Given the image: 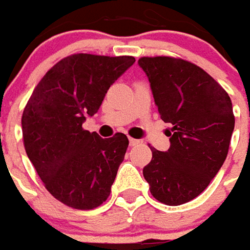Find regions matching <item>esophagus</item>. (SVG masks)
I'll return each instance as SVG.
<instances>
[{
  "label": "esophagus",
  "instance_id": "obj_1",
  "mask_svg": "<svg viewBox=\"0 0 250 250\" xmlns=\"http://www.w3.org/2000/svg\"><path fill=\"white\" fill-rule=\"evenodd\" d=\"M128 142H130V146H136V145H139V143H141V141L134 139V138H130V139H128Z\"/></svg>",
  "mask_w": 250,
  "mask_h": 250
}]
</instances>
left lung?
<instances>
[{"mask_svg":"<svg viewBox=\"0 0 250 250\" xmlns=\"http://www.w3.org/2000/svg\"><path fill=\"white\" fill-rule=\"evenodd\" d=\"M154 102L173 125L170 148H152L143 168L152 197L162 204H186L209 186L225 162L234 115L229 95L209 73L182 59L142 57Z\"/></svg>","mask_w":250,"mask_h":250,"instance_id":"left-lung-1","label":"left lung"}]
</instances>
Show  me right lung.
<instances>
[{"mask_svg": "<svg viewBox=\"0 0 250 250\" xmlns=\"http://www.w3.org/2000/svg\"><path fill=\"white\" fill-rule=\"evenodd\" d=\"M134 62L132 56L65 57L46 72L25 107L26 155L46 190L69 208L95 209L111 193L128 139L122 132L103 139L83 123Z\"/></svg>", "mask_w": 250, "mask_h": 250, "instance_id": "right-lung-1", "label": "right lung"}]
</instances>
